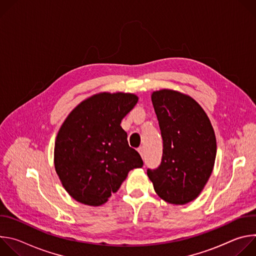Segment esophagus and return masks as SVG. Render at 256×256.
Instances as JSON below:
<instances>
[{"instance_id":"1","label":"esophagus","mask_w":256,"mask_h":256,"mask_svg":"<svg viewBox=\"0 0 256 256\" xmlns=\"http://www.w3.org/2000/svg\"><path fill=\"white\" fill-rule=\"evenodd\" d=\"M138 152L140 153V155L142 156V158H144V148H142V147L138 148Z\"/></svg>"}]
</instances>
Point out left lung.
<instances>
[{"label":"left lung","instance_id":"1","mask_svg":"<svg viewBox=\"0 0 256 256\" xmlns=\"http://www.w3.org/2000/svg\"><path fill=\"white\" fill-rule=\"evenodd\" d=\"M163 154L156 169H148L157 194L173 204L196 200L208 180L216 142L210 122L192 97L173 90L152 94Z\"/></svg>","mask_w":256,"mask_h":256}]
</instances>
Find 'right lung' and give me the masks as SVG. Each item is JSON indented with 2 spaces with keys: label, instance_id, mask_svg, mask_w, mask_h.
<instances>
[{
  "label": "right lung",
  "instance_id": "right-lung-1",
  "mask_svg": "<svg viewBox=\"0 0 256 256\" xmlns=\"http://www.w3.org/2000/svg\"><path fill=\"white\" fill-rule=\"evenodd\" d=\"M136 102L134 94L100 93L80 103L60 126L54 167L62 186L77 202L103 204L132 169L142 167L120 126Z\"/></svg>",
  "mask_w": 256,
  "mask_h": 256
}]
</instances>
